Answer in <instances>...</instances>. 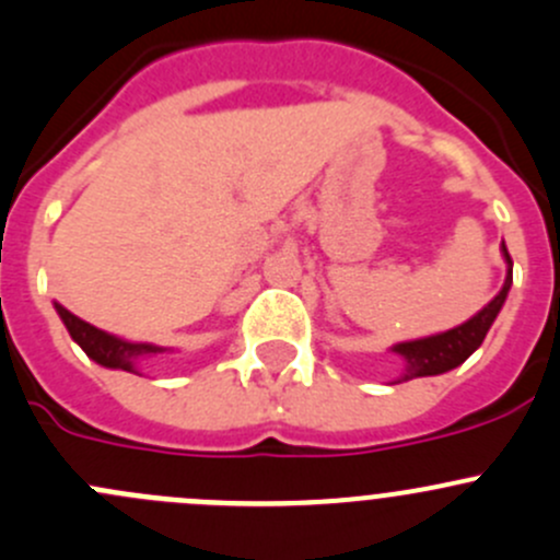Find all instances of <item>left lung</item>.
<instances>
[{"label":"left lung","mask_w":560,"mask_h":560,"mask_svg":"<svg viewBox=\"0 0 560 560\" xmlns=\"http://www.w3.org/2000/svg\"><path fill=\"white\" fill-rule=\"evenodd\" d=\"M506 262V279L501 287L499 295L477 312L468 322L453 327L447 332H436V336L428 338H415V341H400L395 347H389V352L400 358V374L398 380H393L389 385H398V382L420 380V376H439L447 374V371L457 369L460 363H466L479 347H482L485 336H488L490 325L495 322L501 308H504L506 295H510L512 287V257L506 252V246H501Z\"/></svg>","instance_id":"left-lung-1"}]
</instances>
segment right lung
<instances>
[{"label": "right lung", "instance_id": "obj_1", "mask_svg": "<svg viewBox=\"0 0 560 560\" xmlns=\"http://www.w3.org/2000/svg\"><path fill=\"white\" fill-rule=\"evenodd\" d=\"M56 314L61 316L65 322L67 332L72 336V341L94 360V363L105 365V369H118V371H129V374H140L145 363L151 360L162 358V354H171L173 349L167 347H156V343H145V341H127V338H118L113 332L100 330V327L89 325L83 322L81 316H75L72 312H67L65 306L54 303Z\"/></svg>", "mask_w": 560, "mask_h": 560}]
</instances>
